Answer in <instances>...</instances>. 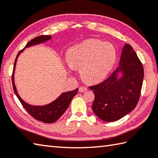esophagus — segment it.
Instances as JSON below:
<instances>
[{"label": "esophagus", "instance_id": "esophagus-1", "mask_svg": "<svg viewBox=\"0 0 158 158\" xmlns=\"http://www.w3.org/2000/svg\"><path fill=\"white\" fill-rule=\"evenodd\" d=\"M87 90V88L86 87H80L79 88V92H85Z\"/></svg>", "mask_w": 158, "mask_h": 158}]
</instances>
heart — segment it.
I'll use <instances>...</instances> for the list:
<instances>
[{"label":"heart","instance_id":"heart-1","mask_svg":"<svg viewBox=\"0 0 158 158\" xmlns=\"http://www.w3.org/2000/svg\"><path fill=\"white\" fill-rule=\"evenodd\" d=\"M117 51L113 44L89 39L68 50L67 60L73 69H80L82 78L94 83L103 80L114 67Z\"/></svg>","mask_w":158,"mask_h":158}]
</instances>
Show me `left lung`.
<instances>
[{
  "instance_id": "8db88e82",
  "label": "left lung",
  "mask_w": 158,
  "mask_h": 158,
  "mask_svg": "<svg viewBox=\"0 0 158 158\" xmlns=\"http://www.w3.org/2000/svg\"><path fill=\"white\" fill-rule=\"evenodd\" d=\"M120 71L123 76L117 80L116 75ZM143 78V65L133 47L126 44L120 66L104 81L89 87L95 95L94 114L105 122L118 120L127 115L138 105Z\"/></svg>"
}]
</instances>
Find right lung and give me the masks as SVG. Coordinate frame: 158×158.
<instances>
[{
	"mask_svg": "<svg viewBox=\"0 0 158 158\" xmlns=\"http://www.w3.org/2000/svg\"><path fill=\"white\" fill-rule=\"evenodd\" d=\"M51 38L52 36L50 35H39V36L35 37L34 39L29 41V42L26 44V46L25 47H28L38 43L45 42L46 40H49ZM23 50L24 49L20 50L16 58V60H15L14 62L13 73L12 76H11L14 93L16 95V96L19 98L20 103L22 104L23 106L25 109L26 111H27L33 118L35 119V120L43 122L44 123H54L56 120H58V119L60 118V116L64 114V111H66L68 106L69 105L71 100H72V98L76 96L77 92H78V88L76 89L75 90L73 91H67L65 92V93L62 94L61 96L60 97H58L55 101H53V102L45 106H31L30 105H28V104L26 103L25 102H24L21 98H20L19 94H18L14 82V72L15 69V66H16L17 58L20 54V53L22 52Z\"/></svg>",
	"mask_w": 158,
	"mask_h": 158,
	"instance_id": "add662e5",
	"label": "right lung"
}]
</instances>
